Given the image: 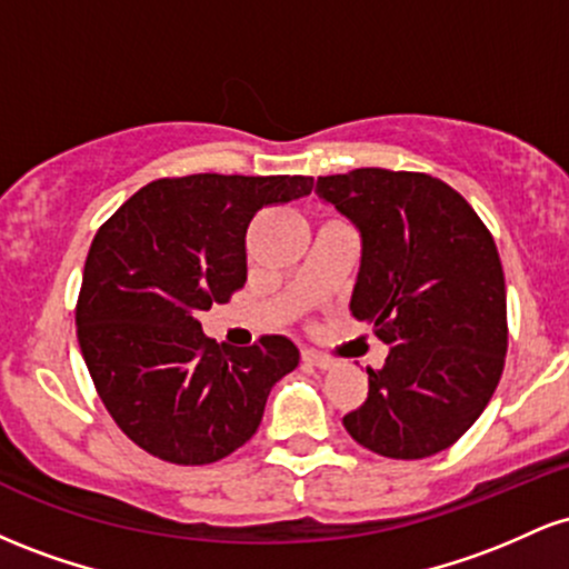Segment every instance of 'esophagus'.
Returning a JSON list of instances; mask_svg holds the SVG:
<instances>
[{
  "label": "esophagus",
  "mask_w": 569,
  "mask_h": 569,
  "mask_svg": "<svg viewBox=\"0 0 569 569\" xmlns=\"http://www.w3.org/2000/svg\"><path fill=\"white\" fill-rule=\"evenodd\" d=\"M302 361L312 363V367H318V369H329L331 363H335L329 356H323V352H318V350H302Z\"/></svg>",
  "instance_id": "obj_1"
}]
</instances>
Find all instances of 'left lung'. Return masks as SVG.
Instances as JSON below:
<instances>
[{
  "instance_id": "1",
  "label": "left lung",
  "mask_w": 569,
  "mask_h": 569,
  "mask_svg": "<svg viewBox=\"0 0 569 569\" xmlns=\"http://www.w3.org/2000/svg\"><path fill=\"white\" fill-rule=\"evenodd\" d=\"M316 192L361 232L350 312L390 348L345 428L393 460L443 452L479 420L506 363L498 246L468 200L428 173L356 168L318 176Z\"/></svg>"
}]
</instances>
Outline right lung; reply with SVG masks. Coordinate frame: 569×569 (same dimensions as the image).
Here are the masks:
<instances>
[{
  "label": "right lung",
  "instance_id": "1",
  "mask_svg": "<svg viewBox=\"0 0 569 569\" xmlns=\"http://www.w3.org/2000/svg\"><path fill=\"white\" fill-rule=\"evenodd\" d=\"M310 189V176L158 179L96 232L77 339L103 407L143 452L208 466L257 433L272 385L297 369V345L280 335L217 345L198 316L243 289L246 230L259 208Z\"/></svg>",
  "mask_w": 569,
  "mask_h": 569
}]
</instances>
